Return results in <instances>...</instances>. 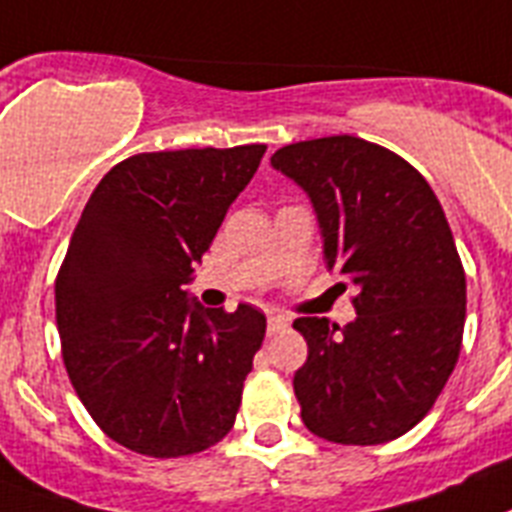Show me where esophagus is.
I'll return each mask as SVG.
<instances>
[{
	"instance_id": "esophagus-1",
	"label": "esophagus",
	"mask_w": 512,
	"mask_h": 512,
	"mask_svg": "<svg viewBox=\"0 0 512 512\" xmlns=\"http://www.w3.org/2000/svg\"><path fill=\"white\" fill-rule=\"evenodd\" d=\"M285 327H287L285 316L272 314V316H269V322H266V332H269V335H277V332H282Z\"/></svg>"
}]
</instances>
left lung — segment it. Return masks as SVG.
Segmentation results:
<instances>
[{"mask_svg": "<svg viewBox=\"0 0 512 512\" xmlns=\"http://www.w3.org/2000/svg\"><path fill=\"white\" fill-rule=\"evenodd\" d=\"M272 167L301 185L327 269L358 287L345 327L301 316L308 358L293 390L308 432L382 445L432 411L466 324V272L434 190L395 151L356 135L282 146Z\"/></svg>", "mask_w": 512, "mask_h": 512, "instance_id": "8db88e82", "label": "left lung"}]
</instances>
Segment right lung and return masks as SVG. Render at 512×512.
<instances>
[{"mask_svg": "<svg viewBox=\"0 0 512 512\" xmlns=\"http://www.w3.org/2000/svg\"><path fill=\"white\" fill-rule=\"evenodd\" d=\"M264 151L135 154L80 214L54 282L62 361L101 432L133 453H204L235 424L266 316L201 308L183 285Z\"/></svg>", "mask_w": 512, "mask_h": 512, "instance_id": "obj_1", "label": "right lung"}]
</instances>
